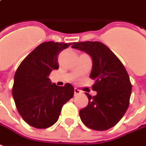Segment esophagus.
<instances>
[{
    "label": "esophagus",
    "instance_id": "esophagus-1",
    "mask_svg": "<svg viewBox=\"0 0 146 146\" xmlns=\"http://www.w3.org/2000/svg\"><path fill=\"white\" fill-rule=\"evenodd\" d=\"M74 92H75V95L76 96V95L79 94L80 93H81V91L79 90H78L77 88H75V90H74Z\"/></svg>",
    "mask_w": 146,
    "mask_h": 146
}]
</instances>
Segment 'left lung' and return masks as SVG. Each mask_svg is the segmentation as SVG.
<instances>
[{
  "instance_id": "obj_1",
  "label": "left lung",
  "mask_w": 146,
  "mask_h": 146,
  "mask_svg": "<svg viewBox=\"0 0 146 146\" xmlns=\"http://www.w3.org/2000/svg\"><path fill=\"white\" fill-rule=\"evenodd\" d=\"M71 47L91 56L90 78L95 81L93 90L97 91L93 97L86 93L89 103L79 111L81 120L93 130H108L120 120L129 106L132 90L129 75L117 56L101 42H75Z\"/></svg>"
}]
</instances>
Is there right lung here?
I'll use <instances>...</instances> for the list:
<instances>
[{
  "label": "right lung",
  "mask_w": 146,
  "mask_h": 146,
  "mask_svg": "<svg viewBox=\"0 0 146 146\" xmlns=\"http://www.w3.org/2000/svg\"><path fill=\"white\" fill-rule=\"evenodd\" d=\"M71 43H42L26 57L14 76L12 96L23 120L30 126L43 129L58 120L63 105L74 96L70 83L58 86L48 78L57 70L58 56Z\"/></svg>",
  "instance_id": "obj_1"
}]
</instances>
